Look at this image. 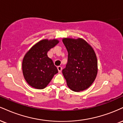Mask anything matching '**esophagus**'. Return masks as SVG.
<instances>
[{
	"label": "esophagus",
	"instance_id": "obj_1",
	"mask_svg": "<svg viewBox=\"0 0 123 123\" xmlns=\"http://www.w3.org/2000/svg\"><path fill=\"white\" fill-rule=\"evenodd\" d=\"M57 69H58V72H60V73H61V72L62 70V67L61 66H58Z\"/></svg>",
	"mask_w": 123,
	"mask_h": 123
}]
</instances>
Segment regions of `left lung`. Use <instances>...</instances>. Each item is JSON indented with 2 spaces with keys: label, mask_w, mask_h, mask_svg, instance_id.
<instances>
[{
  "label": "left lung",
  "mask_w": 123,
  "mask_h": 123,
  "mask_svg": "<svg viewBox=\"0 0 123 123\" xmlns=\"http://www.w3.org/2000/svg\"><path fill=\"white\" fill-rule=\"evenodd\" d=\"M68 52V63L62 74L69 88L74 92L86 89L97 73V60L93 48L85 40L63 38Z\"/></svg>",
  "instance_id": "left-lung-1"
}]
</instances>
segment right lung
I'll return each instance as SVG.
<instances>
[{
  "label": "right lung",
  "mask_w": 123,
  "mask_h": 123,
  "mask_svg": "<svg viewBox=\"0 0 123 123\" xmlns=\"http://www.w3.org/2000/svg\"><path fill=\"white\" fill-rule=\"evenodd\" d=\"M58 42L57 39L42 40L26 54L22 62V70L25 80L31 86L39 89L45 88L58 72L47 54Z\"/></svg>",
  "instance_id": "obj_1"
}]
</instances>
